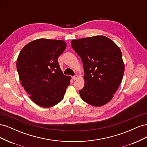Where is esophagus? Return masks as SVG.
<instances>
[{
	"mask_svg": "<svg viewBox=\"0 0 147 147\" xmlns=\"http://www.w3.org/2000/svg\"><path fill=\"white\" fill-rule=\"evenodd\" d=\"M78 78V75H75L74 76L72 77V79L74 80H77Z\"/></svg>",
	"mask_w": 147,
	"mask_h": 147,
	"instance_id": "1",
	"label": "esophagus"
}]
</instances>
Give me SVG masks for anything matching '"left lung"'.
I'll list each match as a JSON object with an SVG mask.
<instances>
[{"label": "left lung", "instance_id": "1", "mask_svg": "<svg viewBox=\"0 0 147 147\" xmlns=\"http://www.w3.org/2000/svg\"><path fill=\"white\" fill-rule=\"evenodd\" d=\"M71 45L82 61L84 86L82 99L100 107L112 100L123 77L121 51L112 40L103 35L72 40Z\"/></svg>", "mask_w": 147, "mask_h": 147}]
</instances>
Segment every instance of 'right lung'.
Returning <instances> with one entry per match:
<instances>
[{"label": "right lung", "mask_w": 147, "mask_h": 147, "mask_svg": "<svg viewBox=\"0 0 147 147\" xmlns=\"http://www.w3.org/2000/svg\"><path fill=\"white\" fill-rule=\"evenodd\" d=\"M66 48L61 40L39 38L21 50L16 68L22 86L34 103L51 107L63 99L70 77L61 70L57 59Z\"/></svg>", "instance_id": "1"}]
</instances>
